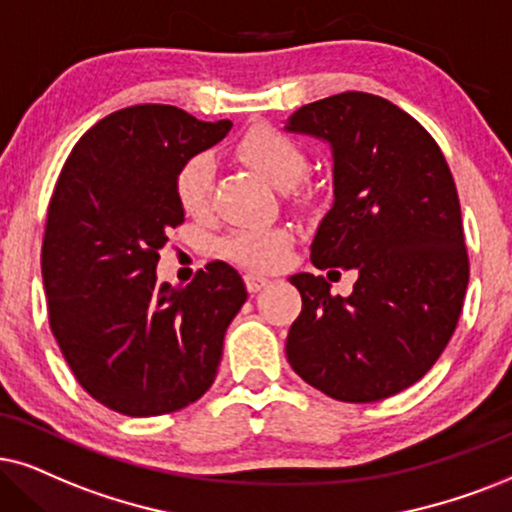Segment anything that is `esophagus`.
<instances>
[{
  "mask_svg": "<svg viewBox=\"0 0 512 512\" xmlns=\"http://www.w3.org/2000/svg\"><path fill=\"white\" fill-rule=\"evenodd\" d=\"M245 286H248L250 293H257V290L269 286V278H264L260 274H245Z\"/></svg>",
  "mask_w": 512,
  "mask_h": 512,
  "instance_id": "obj_1",
  "label": "esophagus"
}]
</instances>
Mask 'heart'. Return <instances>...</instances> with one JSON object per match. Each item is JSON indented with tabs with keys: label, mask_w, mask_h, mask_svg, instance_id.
<instances>
[{
	"label": "heart",
	"mask_w": 512,
	"mask_h": 512,
	"mask_svg": "<svg viewBox=\"0 0 512 512\" xmlns=\"http://www.w3.org/2000/svg\"><path fill=\"white\" fill-rule=\"evenodd\" d=\"M236 153L243 163L257 170L276 186H293L307 170L302 146L269 125H255L238 139ZM215 189V163L210 155L198 153L186 160L174 177V196L179 208L191 217H205ZM222 252L229 260L252 271H274L288 260L290 234L281 226H250L238 229L222 241Z\"/></svg>",
	"instance_id": "b5f03b06"
}]
</instances>
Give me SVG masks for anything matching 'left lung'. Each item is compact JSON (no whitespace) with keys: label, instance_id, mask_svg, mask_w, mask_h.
Returning a JSON list of instances; mask_svg holds the SVG:
<instances>
[{"label":"left lung","instance_id":"left-lung-1","mask_svg":"<svg viewBox=\"0 0 512 512\" xmlns=\"http://www.w3.org/2000/svg\"><path fill=\"white\" fill-rule=\"evenodd\" d=\"M286 129L333 148L335 200L312 264L359 274L349 297L331 295L323 276H290L302 312L288 331V361L338 401L387 399L435 366L461 316L470 262L454 177L428 129L383 96L307 103Z\"/></svg>","mask_w":512,"mask_h":512}]
</instances>
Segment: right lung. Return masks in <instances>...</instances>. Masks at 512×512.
<instances>
[{
	"instance_id": "1",
	"label": "right lung",
	"mask_w": 512,
	"mask_h": 512,
	"mask_svg": "<svg viewBox=\"0 0 512 512\" xmlns=\"http://www.w3.org/2000/svg\"><path fill=\"white\" fill-rule=\"evenodd\" d=\"M229 129L177 106H129L87 129L58 174L42 241L49 326L84 392L122 416H163L203 397L248 300L219 260L186 288L155 281L167 231L184 222L177 170Z\"/></svg>"
}]
</instances>
